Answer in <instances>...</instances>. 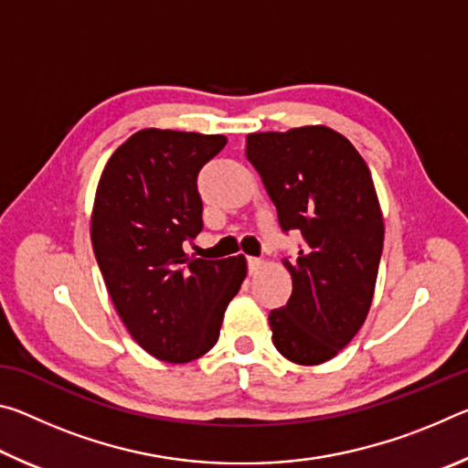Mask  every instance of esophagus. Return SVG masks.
I'll return each mask as SVG.
<instances>
[{"mask_svg": "<svg viewBox=\"0 0 468 468\" xmlns=\"http://www.w3.org/2000/svg\"><path fill=\"white\" fill-rule=\"evenodd\" d=\"M262 260L260 258H248V271H250V274H256L260 268H262Z\"/></svg>", "mask_w": 468, "mask_h": 468, "instance_id": "esophagus-1", "label": "esophagus"}]
</instances>
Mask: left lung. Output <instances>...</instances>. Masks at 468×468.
I'll use <instances>...</instances> for the list:
<instances>
[{
    "instance_id": "8db88e82",
    "label": "left lung",
    "mask_w": 468,
    "mask_h": 468,
    "mask_svg": "<svg viewBox=\"0 0 468 468\" xmlns=\"http://www.w3.org/2000/svg\"><path fill=\"white\" fill-rule=\"evenodd\" d=\"M279 212L303 235L287 305L268 315L272 343L299 366H320L367 318L384 245V218L366 161L326 125L250 133L245 148Z\"/></svg>"
}]
</instances>
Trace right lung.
<instances>
[{
    "mask_svg": "<svg viewBox=\"0 0 468 468\" xmlns=\"http://www.w3.org/2000/svg\"><path fill=\"white\" fill-rule=\"evenodd\" d=\"M225 144L220 133L140 130L111 154L94 196L90 239L111 301L132 338L167 363L217 345L248 274L243 256L184 251L202 231L197 173Z\"/></svg>",
    "mask_w": 468,
    "mask_h": 468,
    "instance_id": "1",
    "label": "right lung"
}]
</instances>
